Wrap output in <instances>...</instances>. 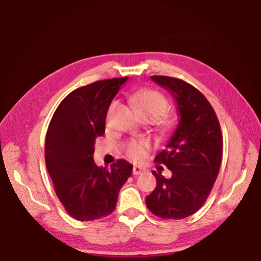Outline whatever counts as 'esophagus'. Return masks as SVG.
<instances>
[{
	"instance_id": "esophagus-1",
	"label": "esophagus",
	"mask_w": 261,
	"mask_h": 261,
	"mask_svg": "<svg viewBox=\"0 0 261 261\" xmlns=\"http://www.w3.org/2000/svg\"><path fill=\"white\" fill-rule=\"evenodd\" d=\"M132 173H134V175H140L143 173V168L139 167V166H135L134 169H132Z\"/></svg>"
}]
</instances>
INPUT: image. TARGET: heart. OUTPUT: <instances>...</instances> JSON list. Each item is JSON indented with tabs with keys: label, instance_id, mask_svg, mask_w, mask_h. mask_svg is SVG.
<instances>
[{
	"label": "heart",
	"instance_id": "heart-1",
	"mask_svg": "<svg viewBox=\"0 0 261 261\" xmlns=\"http://www.w3.org/2000/svg\"><path fill=\"white\" fill-rule=\"evenodd\" d=\"M131 102L141 118L154 121L168 111L169 103L164 94L154 90H142L131 95ZM166 124V122H164ZM149 145L146 140H132L126 145V154L132 160H140L146 156Z\"/></svg>",
	"mask_w": 261,
	"mask_h": 261
}]
</instances>
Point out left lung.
Instances as JSON below:
<instances>
[{
  "mask_svg": "<svg viewBox=\"0 0 261 261\" xmlns=\"http://www.w3.org/2000/svg\"><path fill=\"white\" fill-rule=\"evenodd\" d=\"M177 104L179 122L154 162L171 170L170 178L152 171L157 185L146 197L151 213L162 219H184L202 207L219 175L223 140L212 105L197 88L179 79L151 76Z\"/></svg>",
  "mask_w": 261,
  "mask_h": 261,
  "instance_id": "obj_1",
  "label": "left lung"
}]
</instances>
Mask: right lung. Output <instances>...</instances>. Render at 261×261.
<instances>
[{"label": "right lung", "instance_id": "right-lung-1", "mask_svg": "<svg viewBox=\"0 0 261 261\" xmlns=\"http://www.w3.org/2000/svg\"><path fill=\"white\" fill-rule=\"evenodd\" d=\"M127 77L94 82L76 88L55 111L45 142L46 166L59 201L79 221L111 214L121 187L132 174L124 159L107 167L93 160L94 145L105 132L112 99Z\"/></svg>", "mask_w": 261, "mask_h": 261}]
</instances>
